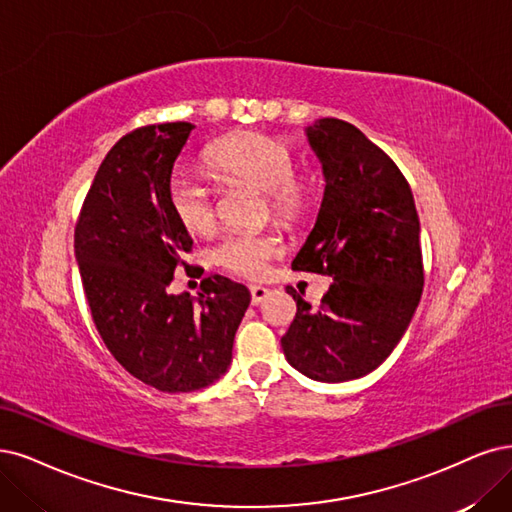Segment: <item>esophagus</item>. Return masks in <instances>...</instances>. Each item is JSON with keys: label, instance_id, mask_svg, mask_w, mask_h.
I'll return each instance as SVG.
<instances>
[{"label": "esophagus", "instance_id": "esophagus-1", "mask_svg": "<svg viewBox=\"0 0 512 512\" xmlns=\"http://www.w3.org/2000/svg\"><path fill=\"white\" fill-rule=\"evenodd\" d=\"M270 295V291L266 289V287H259V285H255V287H251V304L253 306H259L263 299H266Z\"/></svg>", "mask_w": 512, "mask_h": 512}]
</instances>
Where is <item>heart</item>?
<instances>
[{
    "instance_id": "obj_1",
    "label": "heart",
    "mask_w": 512,
    "mask_h": 512,
    "mask_svg": "<svg viewBox=\"0 0 512 512\" xmlns=\"http://www.w3.org/2000/svg\"><path fill=\"white\" fill-rule=\"evenodd\" d=\"M208 162L217 173L266 192L276 217L293 219L304 211L308 189L295 177V156L287 141L266 132H238L213 143ZM168 204L187 232L204 234L215 223V185L194 170H175L168 183ZM280 253L278 238L253 232L227 234L213 246L215 263L244 278L266 274L270 261Z\"/></svg>"
}]
</instances>
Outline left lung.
<instances>
[{
	"instance_id": "obj_1",
	"label": "left lung",
	"mask_w": 512,
	"mask_h": 512,
	"mask_svg": "<svg viewBox=\"0 0 512 512\" xmlns=\"http://www.w3.org/2000/svg\"><path fill=\"white\" fill-rule=\"evenodd\" d=\"M306 137L325 194L291 268L333 285L316 310L287 287L297 314L280 344L293 369L339 384L380 367L411 323L424 287L420 219L401 170L356 126L323 118Z\"/></svg>"
}]
</instances>
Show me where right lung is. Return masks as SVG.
Wrapping results in <instances>:
<instances>
[{"mask_svg": "<svg viewBox=\"0 0 512 512\" xmlns=\"http://www.w3.org/2000/svg\"><path fill=\"white\" fill-rule=\"evenodd\" d=\"M194 126H143L109 149L75 225V259L92 320L113 358L160 392H196L230 369L251 304L240 282L211 274L202 293L166 287L192 249L168 204L173 166Z\"/></svg>", "mask_w": 512, "mask_h": 512, "instance_id": "obj_1", "label": "right lung"}]
</instances>
